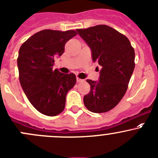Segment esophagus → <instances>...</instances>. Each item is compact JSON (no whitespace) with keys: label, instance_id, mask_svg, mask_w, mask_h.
<instances>
[{"label":"esophagus","instance_id":"esophagus-1","mask_svg":"<svg viewBox=\"0 0 158 158\" xmlns=\"http://www.w3.org/2000/svg\"><path fill=\"white\" fill-rule=\"evenodd\" d=\"M77 82H84V79H79V78H78L77 77Z\"/></svg>","mask_w":158,"mask_h":158}]
</instances>
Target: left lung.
<instances>
[{
  "mask_svg": "<svg viewBox=\"0 0 158 158\" xmlns=\"http://www.w3.org/2000/svg\"><path fill=\"white\" fill-rule=\"evenodd\" d=\"M76 31L90 48L93 62L102 66L99 80H86L90 92L84 104L93 113L110 111L127 89L135 66L134 48L125 35L105 24Z\"/></svg>",
  "mask_w": 158,
  "mask_h": 158,
  "instance_id": "left-lung-1",
  "label": "left lung"
}]
</instances>
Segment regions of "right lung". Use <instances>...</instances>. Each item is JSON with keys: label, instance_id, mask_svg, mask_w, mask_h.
Instances as JSON below:
<instances>
[{"label": "right lung", "instance_id": "obj_1", "mask_svg": "<svg viewBox=\"0 0 158 158\" xmlns=\"http://www.w3.org/2000/svg\"><path fill=\"white\" fill-rule=\"evenodd\" d=\"M76 31L42 30L32 35L19 49V80L24 94L41 113L54 116L65 109L68 92L76 83L73 73L53 70L54 59L65 51V45Z\"/></svg>", "mask_w": 158, "mask_h": 158}]
</instances>
